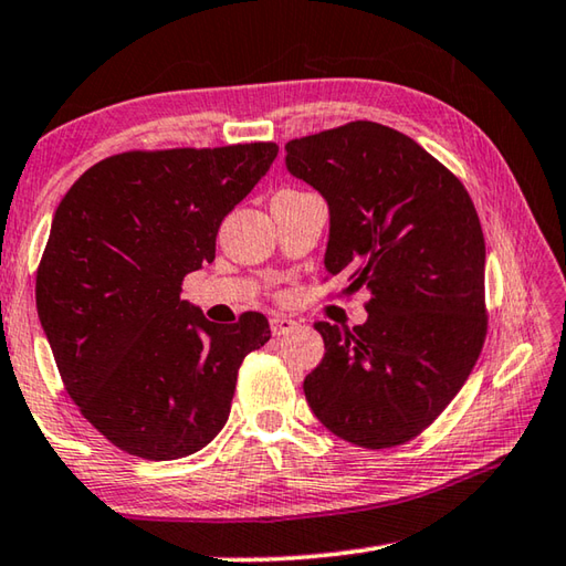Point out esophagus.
<instances>
[{
	"label": "esophagus",
	"instance_id": "esophagus-1",
	"mask_svg": "<svg viewBox=\"0 0 566 566\" xmlns=\"http://www.w3.org/2000/svg\"><path fill=\"white\" fill-rule=\"evenodd\" d=\"M270 326H272V334H274V336H284V334L294 332L296 322H294L292 316H272V318H270Z\"/></svg>",
	"mask_w": 566,
	"mask_h": 566
}]
</instances>
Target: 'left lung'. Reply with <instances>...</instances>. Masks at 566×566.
<instances>
[{
	"label": "left lung",
	"instance_id": "left-lung-1",
	"mask_svg": "<svg viewBox=\"0 0 566 566\" xmlns=\"http://www.w3.org/2000/svg\"><path fill=\"white\" fill-rule=\"evenodd\" d=\"M286 170L324 195L326 272L368 292L366 324L316 322L304 378L314 416L358 448L403 446L455 398L488 334L485 238L470 195L413 138L381 123L294 138Z\"/></svg>",
	"mask_w": 566,
	"mask_h": 566
}]
</instances>
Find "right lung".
Returning <instances> with one entry per match:
<instances>
[{
	"instance_id": "1",
	"label": "right lung",
	"mask_w": 566,
	"mask_h": 566,
	"mask_svg": "<svg viewBox=\"0 0 566 566\" xmlns=\"http://www.w3.org/2000/svg\"><path fill=\"white\" fill-rule=\"evenodd\" d=\"M276 143L126 150L91 166L59 202L36 270V310L81 416L146 460L198 453L228 423L244 356L270 322L212 324L180 300Z\"/></svg>"
}]
</instances>
